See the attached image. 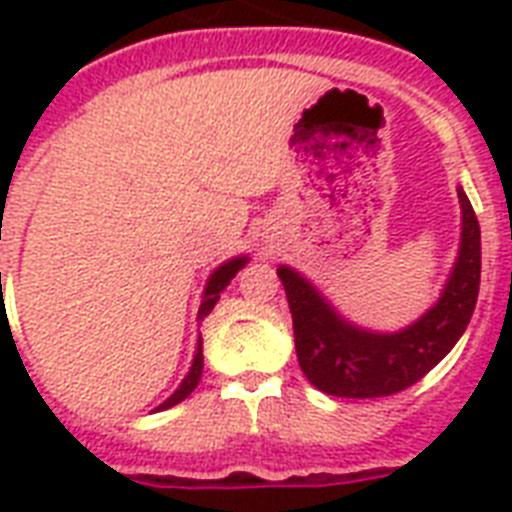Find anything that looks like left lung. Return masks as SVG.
Instances as JSON below:
<instances>
[{
  "instance_id": "obj_1",
  "label": "left lung",
  "mask_w": 512,
  "mask_h": 512,
  "mask_svg": "<svg viewBox=\"0 0 512 512\" xmlns=\"http://www.w3.org/2000/svg\"><path fill=\"white\" fill-rule=\"evenodd\" d=\"M462 212L460 249L441 295L420 319L396 332L345 319L308 276L279 265L287 292L295 350L311 385L337 398L393 396L422 380L468 329L481 284V228L470 199L457 188Z\"/></svg>"
}]
</instances>
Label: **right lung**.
<instances>
[{
	"label": "right lung",
	"mask_w": 512,
	"mask_h": 512,
	"mask_svg": "<svg viewBox=\"0 0 512 512\" xmlns=\"http://www.w3.org/2000/svg\"><path fill=\"white\" fill-rule=\"evenodd\" d=\"M247 263H249L247 255H236V257H231V260L220 263L215 271L209 273L207 284H204V292H201V305H199V313H196V321L207 319L209 313H212V308L217 305V300H220V295L225 292V287L231 284L233 276H236V273H239ZM201 369H204V350H201V335H199L196 350H193V361H191V366H188V374H185L183 382L177 385L175 393H172L167 401H162V404L156 406L154 412H164V409H170V406L180 404L183 398L191 396L193 388H196L201 380Z\"/></svg>",
	"instance_id": "1"
}]
</instances>
